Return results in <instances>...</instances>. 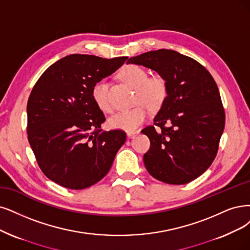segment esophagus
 Returning <instances> with one entry per match:
<instances>
[{"label":"esophagus","mask_w":250,"mask_h":250,"mask_svg":"<svg viewBox=\"0 0 250 250\" xmlns=\"http://www.w3.org/2000/svg\"><path fill=\"white\" fill-rule=\"evenodd\" d=\"M137 134H138V132H137V131H128V132H126L127 137H130V138L135 137Z\"/></svg>","instance_id":"esophagus-1"}]
</instances>
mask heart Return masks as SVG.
Here are the masks:
<instances>
[{"instance_id":"heart-1","label":"heart","mask_w":250,"mask_h":250,"mask_svg":"<svg viewBox=\"0 0 250 250\" xmlns=\"http://www.w3.org/2000/svg\"><path fill=\"white\" fill-rule=\"evenodd\" d=\"M119 76L128 85L136 88V102L143 104H139L130 110L120 111L110 116L108 125L110 127L117 130L134 131L148 116V109L146 105L152 110L163 106L168 97V82L162 75L148 77L147 71L137 64H126L120 70ZM108 88L109 84L106 80L96 82L91 88V96L95 103L105 112L111 111Z\"/></svg>"}]
</instances>
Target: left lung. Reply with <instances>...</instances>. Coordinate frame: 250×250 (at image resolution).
<instances>
[{
    "instance_id": "left-lung-1",
    "label": "left lung",
    "mask_w": 250,
    "mask_h": 250,
    "mask_svg": "<svg viewBox=\"0 0 250 250\" xmlns=\"http://www.w3.org/2000/svg\"><path fill=\"white\" fill-rule=\"evenodd\" d=\"M127 63L142 64L168 82L167 100L141 131L150 140L143 161L152 177L186 184L198 178L214 161L226 113L211 74L193 59L170 49L148 51Z\"/></svg>"
}]
</instances>
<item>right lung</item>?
Listing matches in <instances>:
<instances>
[{"mask_svg": "<svg viewBox=\"0 0 250 250\" xmlns=\"http://www.w3.org/2000/svg\"><path fill=\"white\" fill-rule=\"evenodd\" d=\"M126 60L71 54L51 64L34 85L26 106L27 139L41 171L59 186H94L125 142L123 130H101L106 118L91 88Z\"/></svg>", "mask_w": 250, "mask_h": 250, "instance_id": "add662e5", "label": "right lung"}]
</instances>
